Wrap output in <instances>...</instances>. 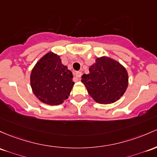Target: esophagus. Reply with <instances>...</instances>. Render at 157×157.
<instances>
[{"instance_id": "obj_1", "label": "esophagus", "mask_w": 157, "mask_h": 157, "mask_svg": "<svg viewBox=\"0 0 157 157\" xmlns=\"http://www.w3.org/2000/svg\"><path fill=\"white\" fill-rule=\"evenodd\" d=\"M82 75V73L80 71H75V76L77 78H80V77H81Z\"/></svg>"}]
</instances>
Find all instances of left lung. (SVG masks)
<instances>
[{"instance_id": "obj_1", "label": "left lung", "mask_w": 157, "mask_h": 157, "mask_svg": "<svg viewBox=\"0 0 157 157\" xmlns=\"http://www.w3.org/2000/svg\"><path fill=\"white\" fill-rule=\"evenodd\" d=\"M89 74L82 75L81 82L89 95L101 104L115 103L123 96L128 86V73L116 60L103 56L89 66Z\"/></svg>"}]
</instances>
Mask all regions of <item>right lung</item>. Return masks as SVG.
Wrapping results in <instances>:
<instances>
[{
	"label": "right lung",
	"mask_w": 157,
	"mask_h": 157,
	"mask_svg": "<svg viewBox=\"0 0 157 157\" xmlns=\"http://www.w3.org/2000/svg\"><path fill=\"white\" fill-rule=\"evenodd\" d=\"M72 78V72L62 63L59 55L49 51L31 71V89L41 102L56 106L68 98L75 85Z\"/></svg>",
	"instance_id": "right-lung-1"
}]
</instances>
